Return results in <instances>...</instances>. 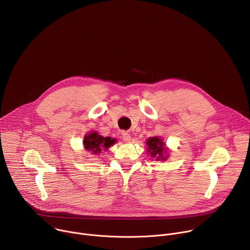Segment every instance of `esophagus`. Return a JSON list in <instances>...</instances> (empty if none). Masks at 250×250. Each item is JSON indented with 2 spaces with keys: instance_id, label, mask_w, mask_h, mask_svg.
Here are the masks:
<instances>
[{
  "instance_id": "34e87169",
  "label": "esophagus",
  "mask_w": 250,
  "mask_h": 250,
  "mask_svg": "<svg viewBox=\"0 0 250 250\" xmlns=\"http://www.w3.org/2000/svg\"><path fill=\"white\" fill-rule=\"evenodd\" d=\"M122 137H123L124 141H125V142H129L130 139H131L130 134H129L128 132H126V131H124V132L122 133Z\"/></svg>"
}]
</instances>
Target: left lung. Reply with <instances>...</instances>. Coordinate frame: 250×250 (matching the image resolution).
<instances>
[{
	"label": "left lung",
	"instance_id": "8db88e82",
	"mask_svg": "<svg viewBox=\"0 0 250 250\" xmlns=\"http://www.w3.org/2000/svg\"><path fill=\"white\" fill-rule=\"evenodd\" d=\"M146 145L148 146V152H150L151 157H156L157 160H165L166 157L163 156V153H165L166 149L164 148V142H162V139L158 137H151L148 138Z\"/></svg>",
	"mask_w": 250,
	"mask_h": 250
}]
</instances>
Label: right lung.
<instances>
[{
	"mask_svg": "<svg viewBox=\"0 0 250 250\" xmlns=\"http://www.w3.org/2000/svg\"><path fill=\"white\" fill-rule=\"evenodd\" d=\"M116 142L111 137H103L97 132H91L84 137L85 148L93 154L100 153L102 149H108Z\"/></svg>",
	"mask_w": 250,
	"mask_h": 250,
	"instance_id": "add662e5",
	"label": "right lung"
}]
</instances>
